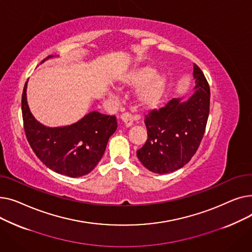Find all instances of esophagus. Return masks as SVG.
I'll list each match as a JSON object with an SVG mask.
<instances>
[{"label": "esophagus", "mask_w": 252, "mask_h": 252, "mask_svg": "<svg viewBox=\"0 0 252 252\" xmlns=\"http://www.w3.org/2000/svg\"><path fill=\"white\" fill-rule=\"evenodd\" d=\"M121 119H122V122L124 123V125H125L126 127L130 126L131 125H133V123H134V121H133V115H131V114L128 113V112L123 113V114L121 115Z\"/></svg>", "instance_id": "34e87169"}]
</instances>
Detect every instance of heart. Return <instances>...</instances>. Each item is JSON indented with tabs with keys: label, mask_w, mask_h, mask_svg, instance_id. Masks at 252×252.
I'll use <instances>...</instances> for the list:
<instances>
[{
	"label": "heart",
	"mask_w": 252,
	"mask_h": 252,
	"mask_svg": "<svg viewBox=\"0 0 252 252\" xmlns=\"http://www.w3.org/2000/svg\"><path fill=\"white\" fill-rule=\"evenodd\" d=\"M127 87H140L137 92V101L141 107L152 109L160 103L165 93L166 77L164 74L155 73L150 66H143L127 74L123 81Z\"/></svg>",
	"instance_id": "obj_1"
}]
</instances>
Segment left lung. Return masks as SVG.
<instances>
[{
  "mask_svg": "<svg viewBox=\"0 0 252 252\" xmlns=\"http://www.w3.org/2000/svg\"><path fill=\"white\" fill-rule=\"evenodd\" d=\"M194 94L186 101L171 99L145 115L147 141L137 151L141 163L155 174H167L187 164L203 138L210 104L209 85L194 64Z\"/></svg>",
  "mask_w": 252,
  "mask_h": 252,
  "instance_id": "obj_1",
  "label": "left lung"
}]
</instances>
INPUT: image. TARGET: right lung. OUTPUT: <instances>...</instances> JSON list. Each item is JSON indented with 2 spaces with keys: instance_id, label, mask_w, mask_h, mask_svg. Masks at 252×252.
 <instances>
[{
  "instance_id": "add662e5",
  "label": "right lung",
  "mask_w": 252,
  "mask_h": 252,
  "mask_svg": "<svg viewBox=\"0 0 252 252\" xmlns=\"http://www.w3.org/2000/svg\"><path fill=\"white\" fill-rule=\"evenodd\" d=\"M25 83L21 99L26 139L37 158L57 174L71 178L88 175L102 158L117 128L116 117L97 111L67 126L47 127L35 121L26 101Z\"/></svg>"
}]
</instances>
